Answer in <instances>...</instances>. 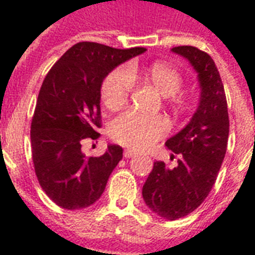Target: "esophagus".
<instances>
[{
  "mask_svg": "<svg viewBox=\"0 0 255 255\" xmlns=\"http://www.w3.org/2000/svg\"><path fill=\"white\" fill-rule=\"evenodd\" d=\"M135 155H136V152L132 151V149H126V151H124V157H126V159H129V157H132V156H135Z\"/></svg>",
  "mask_w": 255,
  "mask_h": 255,
  "instance_id": "obj_1",
  "label": "esophagus"
}]
</instances>
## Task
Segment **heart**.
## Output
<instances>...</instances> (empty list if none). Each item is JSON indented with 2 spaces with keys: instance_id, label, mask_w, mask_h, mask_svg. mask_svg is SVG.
<instances>
[{
  "instance_id": "1",
  "label": "heart",
  "mask_w": 255,
  "mask_h": 255,
  "mask_svg": "<svg viewBox=\"0 0 255 255\" xmlns=\"http://www.w3.org/2000/svg\"><path fill=\"white\" fill-rule=\"evenodd\" d=\"M143 77L165 98H174L177 103L182 100L176 96L182 86V77L177 70L164 63H155L144 71L129 65L127 69L114 70L102 85V99L108 108L122 107L128 100L133 87V81ZM169 123L163 116H145L137 112L127 111L114 119L110 135L116 143L133 148L147 149L167 135Z\"/></svg>"
}]
</instances>
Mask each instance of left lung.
I'll return each instance as SVG.
<instances>
[{
	"mask_svg": "<svg viewBox=\"0 0 255 255\" xmlns=\"http://www.w3.org/2000/svg\"><path fill=\"white\" fill-rule=\"evenodd\" d=\"M172 51L189 61L197 73L201 94L189 123L165 143L180 156L177 167L168 168L164 161H156L143 185L148 208L170 221L192 213L208 197L229 137L225 90L214 61L193 46H177Z\"/></svg>",
	"mask_w": 255,
	"mask_h": 255,
	"instance_id": "1",
	"label": "left lung"
}]
</instances>
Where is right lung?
Listing matches in <instances>:
<instances>
[{
	"label": "right lung",
	"mask_w": 255,
	"mask_h": 255,
	"mask_svg": "<svg viewBox=\"0 0 255 255\" xmlns=\"http://www.w3.org/2000/svg\"><path fill=\"white\" fill-rule=\"evenodd\" d=\"M145 50L79 42L46 75L31 120V153L39 185L63 209H83L98 201L123 157L119 145L110 144L98 157H87L82 145L100 136L104 78Z\"/></svg>",
	"instance_id": "add662e5"
}]
</instances>
